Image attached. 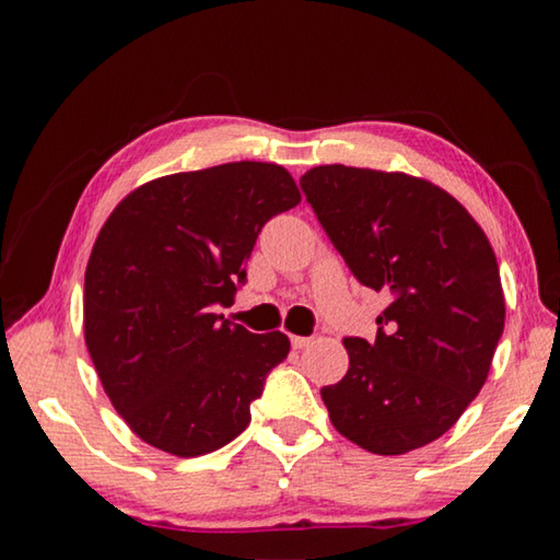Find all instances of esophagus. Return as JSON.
Instances as JSON below:
<instances>
[{"label": "esophagus", "mask_w": 560, "mask_h": 560, "mask_svg": "<svg viewBox=\"0 0 560 560\" xmlns=\"http://www.w3.org/2000/svg\"><path fill=\"white\" fill-rule=\"evenodd\" d=\"M311 343H314V338H306V336H291V346L296 348V350L308 348Z\"/></svg>", "instance_id": "esophagus-1"}]
</instances>
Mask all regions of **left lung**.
Wrapping results in <instances>:
<instances>
[{"label": "left lung", "mask_w": 560, "mask_h": 560, "mask_svg": "<svg viewBox=\"0 0 560 560\" xmlns=\"http://www.w3.org/2000/svg\"><path fill=\"white\" fill-rule=\"evenodd\" d=\"M301 187L355 279L393 296L373 343L343 338L348 373L320 390L330 424L373 454L424 447L487 383L506 316L494 249L430 179L320 165Z\"/></svg>", "instance_id": "left-lung-1"}]
</instances>
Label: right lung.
I'll return each mask as SVG.
<instances>
[{
  "mask_svg": "<svg viewBox=\"0 0 560 560\" xmlns=\"http://www.w3.org/2000/svg\"><path fill=\"white\" fill-rule=\"evenodd\" d=\"M299 202L289 170L242 160L150 179L101 226L83 336L110 405L150 447L200 457L246 430L291 343L214 308L234 303L261 226Z\"/></svg>",
  "mask_w": 560,
  "mask_h": 560,
  "instance_id": "1",
  "label": "right lung"
}]
</instances>
